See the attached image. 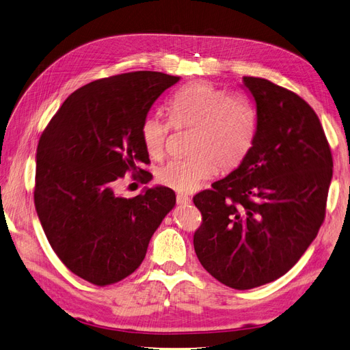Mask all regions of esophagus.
<instances>
[{"mask_svg": "<svg viewBox=\"0 0 350 350\" xmlns=\"http://www.w3.org/2000/svg\"><path fill=\"white\" fill-rule=\"evenodd\" d=\"M177 203L180 206H186V204L191 203V199H190L189 196H186V194H177Z\"/></svg>", "mask_w": 350, "mask_h": 350, "instance_id": "1", "label": "esophagus"}]
</instances>
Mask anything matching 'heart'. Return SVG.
<instances>
[{
    "mask_svg": "<svg viewBox=\"0 0 350 350\" xmlns=\"http://www.w3.org/2000/svg\"><path fill=\"white\" fill-rule=\"evenodd\" d=\"M170 121L160 116L144 118L140 134L150 157L160 159L172 129H193L189 159L172 160L157 172L160 183L180 193L199 190L219 167L230 172L250 153L256 114L249 101L227 94L210 83H191L180 88L167 105Z\"/></svg>",
    "mask_w": 350,
    "mask_h": 350,
    "instance_id": "1",
    "label": "heart"
}]
</instances>
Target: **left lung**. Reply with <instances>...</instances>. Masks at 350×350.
<instances>
[{
  "mask_svg": "<svg viewBox=\"0 0 350 350\" xmlns=\"http://www.w3.org/2000/svg\"><path fill=\"white\" fill-rule=\"evenodd\" d=\"M256 104L250 153L229 176L193 197L203 223L194 233L202 266L247 291L291 270L325 219L333 161L310 105L269 80L243 77Z\"/></svg>",
  "mask_w": 350,
  "mask_h": 350,
  "instance_id": "1",
  "label": "left lung"
}]
</instances>
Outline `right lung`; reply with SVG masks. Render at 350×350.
<instances>
[{"instance_id":"obj_1","label":"right lung","mask_w":350,"mask_h":350,"mask_svg":"<svg viewBox=\"0 0 350 350\" xmlns=\"http://www.w3.org/2000/svg\"><path fill=\"white\" fill-rule=\"evenodd\" d=\"M180 79L135 71L90 83L63 103L37 147L34 203L55 254L74 275L105 286L137 269L151 236L174 206L156 186L126 199L114 189L127 172L150 173L140 129L151 105Z\"/></svg>"}]
</instances>
